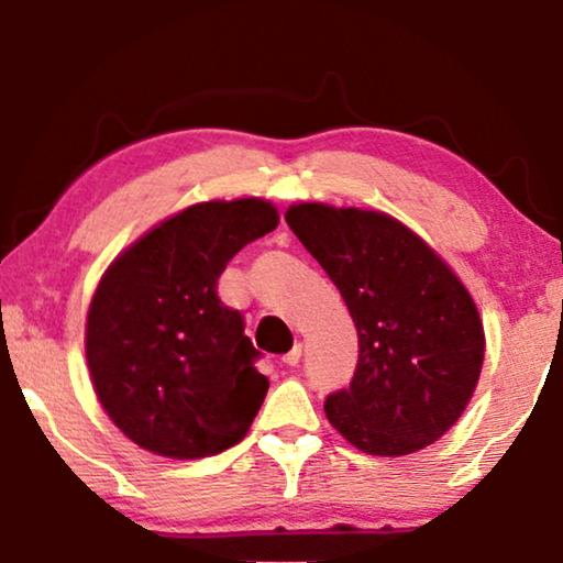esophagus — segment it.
Instances as JSON below:
<instances>
[{
  "mask_svg": "<svg viewBox=\"0 0 563 563\" xmlns=\"http://www.w3.org/2000/svg\"><path fill=\"white\" fill-rule=\"evenodd\" d=\"M299 358H302V345H295V349H291L289 353H287V356H284L282 361H284V364H287V366H297L299 364Z\"/></svg>",
  "mask_w": 563,
  "mask_h": 563,
  "instance_id": "obj_1",
  "label": "esophagus"
}]
</instances>
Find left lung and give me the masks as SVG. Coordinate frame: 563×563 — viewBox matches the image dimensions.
Returning <instances> with one entry per match:
<instances>
[{"label": "left lung", "mask_w": 563, "mask_h": 563, "mask_svg": "<svg viewBox=\"0 0 563 563\" xmlns=\"http://www.w3.org/2000/svg\"><path fill=\"white\" fill-rule=\"evenodd\" d=\"M284 218L358 330L351 387L325 399L330 426L372 456L435 443L466 410L484 364L468 289L420 235L379 210L302 202Z\"/></svg>", "instance_id": "8db88e82"}]
</instances>
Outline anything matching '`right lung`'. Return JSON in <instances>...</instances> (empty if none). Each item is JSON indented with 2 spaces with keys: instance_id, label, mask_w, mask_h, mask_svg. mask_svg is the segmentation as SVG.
<instances>
[{
  "instance_id": "obj_1",
  "label": "right lung",
  "mask_w": 563,
  "mask_h": 563,
  "mask_svg": "<svg viewBox=\"0 0 563 563\" xmlns=\"http://www.w3.org/2000/svg\"><path fill=\"white\" fill-rule=\"evenodd\" d=\"M272 202L243 197L191 205L120 253L87 314V364L110 420L141 449L205 459L241 443L268 379L243 314L218 279L243 245L272 233Z\"/></svg>"
}]
</instances>
